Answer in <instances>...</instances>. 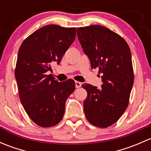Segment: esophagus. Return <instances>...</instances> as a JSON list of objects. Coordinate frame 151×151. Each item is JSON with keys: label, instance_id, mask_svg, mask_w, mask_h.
I'll return each instance as SVG.
<instances>
[{"label": "esophagus", "instance_id": "34e87169", "mask_svg": "<svg viewBox=\"0 0 151 151\" xmlns=\"http://www.w3.org/2000/svg\"><path fill=\"white\" fill-rule=\"evenodd\" d=\"M75 86H76V88H80V87L82 86V83H80V82L76 81V82H75Z\"/></svg>", "mask_w": 151, "mask_h": 151}]
</instances>
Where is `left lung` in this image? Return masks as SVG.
I'll return each mask as SVG.
<instances>
[{
	"mask_svg": "<svg viewBox=\"0 0 151 151\" xmlns=\"http://www.w3.org/2000/svg\"><path fill=\"white\" fill-rule=\"evenodd\" d=\"M77 37L92 68L102 73L101 88L88 83L83 102L87 120L93 126L106 128L115 123L126 111L134 84L132 54L121 36L95 25L77 28Z\"/></svg>",
	"mask_w": 151,
	"mask_h": 151,
	"instance_id": "left-lung-1",
	"label": "left lung"
}]
</instances>
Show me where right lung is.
I'll return each mask as SVG.
<instances>
[{
	"instance_id": "obj_1",
	"label": "right lung",
	"mask_w": 151,
	"mask_h": 151,
	"mask_svg": "<svg viewBox=\"0 0 151 151\" xmlns=\"http://www.w3.org/2000/svg\"><path fill=\"white\" fill-rule=\"evenodd\" d=\"M76 28L48 25L23 41L19 49L14 74L20 101L30 119L38 126H55L63 118L65 104L74 92L75 83H59L47 72L59 64L74 42Z\"/></svg>"
}]
</instances>
